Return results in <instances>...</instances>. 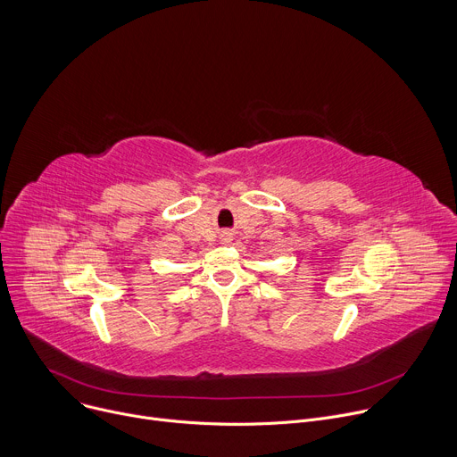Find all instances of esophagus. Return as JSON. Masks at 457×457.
I'll list each match as a JSON object with an SVG mask.
<instances>
[{
  "mask_svg": "<svg viewBox=\"0 0 457 457\" xmlns=\"http://www.w3.org/2000/svg\"><path fill=\"white\" fill-rule=\"evenodd\" d=\"M231 238H233L231 233H224V235H222V242H231Z\"/></svg>",
  "mask_w": 457,
  "mask_h": 457,
  "instance_id": "1",
  "label": "esophagus"
}]
</instances>
